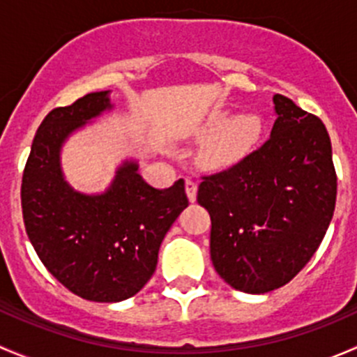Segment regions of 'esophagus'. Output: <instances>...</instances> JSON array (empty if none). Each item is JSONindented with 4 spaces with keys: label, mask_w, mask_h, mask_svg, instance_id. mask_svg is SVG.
Masks as SVG:
<instances>
[{
    "label": "esophagus",
    "mask_w": 357,
    "mask_h": 357,
    "mask_svg": "<svg viewBox=\"0 0 357 357\" xmlns=\"http://www.w3.org/2000/svg\"><path fill=\"white\" fill-rule=\"evenodd\" d=\"M185 188H186V195H188L190 202H195L197 200V183L193 181V179H186Z\"/></svg>",
    "instance_id": "obj_1"
}]
</instances>
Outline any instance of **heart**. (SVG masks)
I'll use <instances>...</instances> for the list:
<instances>
[{
    "mask_svg": "<svg viewBox=\"0 0 357 357\" xmlns=\"http://www.w3.org/2000/svg\"><path fill=\"white\" fill-rule=\"evenodd\" d=\"M225 114H214L205 124V132L219 129L218 135L207 143L204 158L212 165H228L247 155L262 136V121L259 115L245 114L227 122Z\"/></svg>",
    "mask_w": 357,
    "mask_h": 357,
    "instance_id": "1",
    "label": "heart"
}]
</instances>
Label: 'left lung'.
Listing matches in <instances>:
<instances>
[{"mask_svg":"<svg viewBox=\"0 0 357 357\" xmlns=\"http://www.w3.org/2000/svg\"><path fill=\"white\" fill-rule=\"evenodd\" d=\"M271 136L229 167L202 176L197 200L211 215V259L233 289L287 285L314 255L337 200L332 143L321 119L283 95Z\"/></svg>","mask_w":357,"mask_h":357,"instance_id":"1","label":"left lung"}]
</instances>
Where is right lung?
Segmentation results:
<instances>
[{"mask_svg":"<svg viewBox=\"0 0 357 357\" xmlns=\"http://www.w3.org/2000/svg\"><path fill=\"white\" fill-rule=\"evenodd\" d=\"M107 93H89L46 115L20 188L25 231L38 257L66 289L93 302L138 294L155 271L165 233L188 207L183 179L157 190L135 162L119 169L103 195H81L63 181L60 146L74 129L110 109Z\"/></svg>","mask_w":357,"mask_h":357,"instance_id":"add662e5","label":"right lung"}]
</instances>
